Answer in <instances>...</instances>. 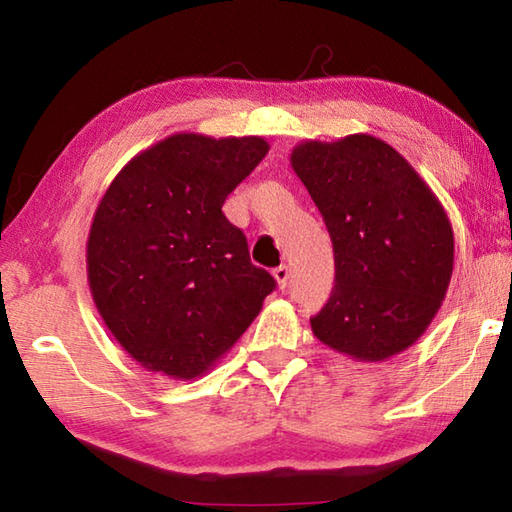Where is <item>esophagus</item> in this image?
<instances>
[{
    "label": "esophagus",
    "instance_id": "esophagus-1",
    "mask_svg": "<svg viewBox=\"0 0 512 512\" xmlns=\"http://www.w3.org/2000/svg\"><path fill=\"white\" fill-rule=\"evenodd\" d=\"M273 277H275V282H277V287L280 289H284L287 287V282H289V266H277L275 271H273Z\"/></svg>",
    "mask_w": 512,
    "mask_h": 512
}]
</instances>
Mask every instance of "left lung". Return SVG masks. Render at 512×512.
<instances>
[{
	"label": "left lung",
	"instance_id": "obj_1",
	"mask_svg": "<svg viewBox=\"0 0 512 512\" xmlns=\"http://www.w3.org/2000/svg\"><path fill=\"white\" fill-rule=\"evenodd\" d=\"M291 167L323 214L336 284L314 336L357 361H386L420 339L454 271L445 207L391 144L366 133L307 140Z\"/></svg>",
	"mask_w": 512,
	"mask_h": 512
}]
</instances>
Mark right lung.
Here are the masks:
<instances>
[{
  "instance_id": "obj_1",
  "label": "right lung",
  "mask_w": 512,
  "mask_h": 512,
  "mask_svg": "<svg viewBox=\"0 0 512 512\" xmlns=\"http://www.w3.org/2000/svg\"><path fill=\"white\" fill-rule=\"evenodd\" d=\"M266 153L264 137L176 133L137 153L103 194L85 250L90 293L146 370L205 375L275 289L221 212Z\"/></svg>"
}]
</instances>
